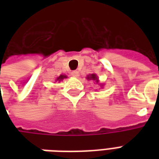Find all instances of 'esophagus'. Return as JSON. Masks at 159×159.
<instances>
[{
	"instance_id": "1",
	"label": "esophagus",
	"mask_w": 159,
	"mask_h": 159,
	"mask_svg": "<svg viewBox=\"0 0 159 159\" xmlns=\"http://www.w3.org/2000/svg\"><path fill=\"white\" fill-rule=\"evenodd\" d=\"M71 76H74V77H77V76H79V73L77 70H73L72 72H71Z\"/></svg>"
}]
</instances>
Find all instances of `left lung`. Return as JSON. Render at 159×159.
<instances>
[{
  "instance_id": "left-lung-1",
  "label": "left lung",
  "mask_w": 159,
  "mask_h": 159,
  "mask_svg": "<svg viewBox=\"0 0 159 159\" xmlns=\"http://www.w3.org/2000/svg\"><path fill=\"white\" fill-rule=\"evenodd\" d=\"M89 80H95L96 82H98V78H97V76L95 75V74H91V75H89V76H88V77H87Z\"/></svg>"
}]
</instances>
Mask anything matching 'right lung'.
<instances>
[{
  "mask_svg": "<svg viewBox=\"0 0 159 159\" xmlns=\"http://www.w3.org/2000/svg\"><path fill=\"white\" fill-rule=\"evenodd\" d=\"M64 78H66V76H65V75H60V76L57 78V80H58V81H61V80H63Z\"/></svg>",
  "mask_w": 159,
  "mask_h": 159,
  "instance_id": "obj_1",
  "label": "right lung"
}]
</instances>
